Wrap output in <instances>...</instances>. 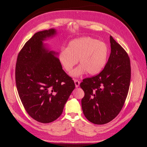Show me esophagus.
Segmentation results:
<instances>
[{
	"label": "esophagus",
	"instance_id": "1",
	"mask_svg": "<svg viewBox=\"0 0 147 147\" xmlns=\"http://www.w3.org/2000/svg\"><path fill=\"white\" fill-rule=\"evenodd\" d=\"M74 83H75V86H76V88H77V87L79 86L80 83V82L78 80H77V79H75L74 80Z\"/></svg>",
	"mask_w": 147,
	"mask_h": 147
}]
</instances>
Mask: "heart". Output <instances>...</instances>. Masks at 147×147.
Returning <instances> with one entry per match:
<instances>
[{
  "mask_svg": "<svg viewBox=\"0 0 147 147\" xmlns=\"http://www.w3.org/2000/svg\"><path fill=\"white\" fill-rule=\"evenodd\" d=\"M109 55V48L106 44L90 37L73 40L67 48L61 49L58 54L59 61L66 72H70L78 63L80 65L74 69L71 75L79 77L88 72L96 75L104 69Z\"/></svg>",
  "mask_w": 147,
  "mask_h": 147,
  "instance_id": "1",
  "label": "heart"
}]
</instances>
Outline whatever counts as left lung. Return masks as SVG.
Here are the masks:
<instances>
[{
  "instance_id": "left-lung-1",
  "label": "left lung",
  "mask_w": 147,
  "mask_h": 147,
  "mask_svg": "<svg viewBox=\"0 0 147 147\" xmlns=\"http://www.w3.org/2000/svg\"><path fill=\"white\" fill-rule=\"evenodd\" d=\"M111 53L104 68L95 76L83 80L80 87L84 115L90 122L104 124L120 112L130 86V59L125 50L110 36Z\"/></svg>"
}]
</instances>
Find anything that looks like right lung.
<instances>
[{"mask_svg":"<svg viewBox=\"0 0 147 147\" xmlns=\"http://www.w3.org/2000/svg\"><path fill=\"white\" fill-rule=\"evenodd\" d=\"M55 29L35 33L18 53L15 67L18 92L29 116L42 123L58 118L75 88L55 53L44 48L42 41L55 34Z\"/></svg>","mask_w":147,"mask_h":147,"instance_id":"1","label":"right lung"}]
</instances>
